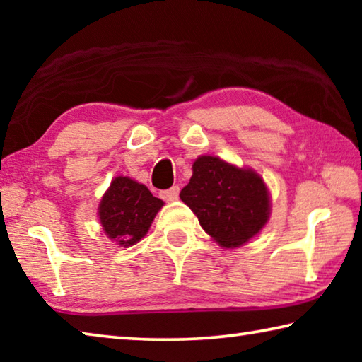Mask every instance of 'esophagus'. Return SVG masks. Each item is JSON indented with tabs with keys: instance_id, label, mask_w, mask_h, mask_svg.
Returning <instances> with one entry per match:
<instances>
[{
	"instance_id": "34e87169",
	"label": "esophagus",
	"mask_w": 362,
	"mask_h": 362,
	"mask_svg": "<svg viewBox=\"0 0 362 362\" xmlns=\"http://www.w3.org/2000/svg\"><path fill=\"white\" fill-rule=\"evenodd\" d=\"M179 192H180V188L177 187V185H174L173 188H169V189H166V192H163L161 193V198L164 201H174V199L179 198Z\"/></svg>"
}]
</instances>
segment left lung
<instances>
[{
  "label": "left lung",
  "instance_id": "obj_1",
  "mask_svg": "<svg viewBox=\"0 0 362 362\" xmlns=\"http://www.w3.org/2000/svg\"><path fill=\"white\" fill-rule=\"evenodd\" d=\"M199 225L220 246L247 243L268 222L269 196L260 175L216 156H199L180 192Z\"/></svg>",
  "mask_w": 362,
  "mask_h": 362
}]
</instances>
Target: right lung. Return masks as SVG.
Segmentation results:
<instances>
[{
  "label": "right lung",
  "mask_w": 362,
  "mask_h": 362,
  "mask_svg": "<svg viewBox=\"0 0 362 362\" xmlns=\"http://www.w3.org/2000/svg\"><path fill=\"white\" fill-rule=\"evenodd\" d=\"M163 204L142 183L116 177L100 201L99 218L107 235L127 247L146 235Z\"/></svg>",
  "instance_id": "right-lung-1"
}]
</instances>
